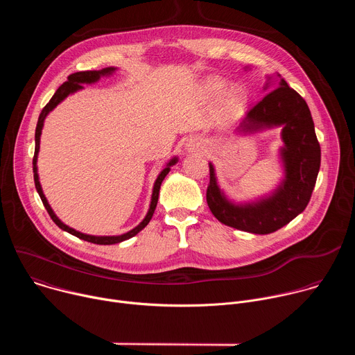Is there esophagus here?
Wrapping results in <instances>:
<instances>
[{
	"label": "esophagus",
	"instance_id": "34e87169",
	"mask_svg": "<svg viewBox=\"0 0 355 355\" xmlns=\"http://www.w3.org/2000/svg\"><path fill=\"white\" fill-rule=\"evenodd\" d=\"M187 148H188V151H198V150L204 148V143H202V140L199 137H192L188 140Z\"/></svg>",
	"mask_w": 355,
	"mask_h": 355
}]
</instances>
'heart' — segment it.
<instances>
[{"label": "heart", "instance_id": "b5f03b06", "mask_svg": "<svg viewBox=\"0 0 355 355\" xmlns=\"http://www.w3.org/2000/svg\"><path fill=\"white\" fill-rule=\"evenodd\" d=\"M227 85V81L222 77L212 76L207 78L200 85V94L205 99H215L220 95L222 98L219 101V112L220 115L227 121L237 119L241 112L244 111V107L247 104V92L241 85Z\"/></svg>", "mask_w": 355, "mask_h": 355}]
</instances>
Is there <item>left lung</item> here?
Here are the masks:
<instances>
[{"mask_svg":"<svg viewBox=\"0 0 355 355\" xmlns=\"http://www.w3.org/2000/svg\"><path fill=\"white\" fill-rule=\"evenodd\" d=\"M274 82L277 88L247 112L234 132L252 135L281 128L284 146L279 147V160L284 178L278 187L254 200L234 202L220 189L215 167L209 163L207 202L211 212L223 225L254 234L272 233L305 211L320 168V144L306 101L278 73L275 81L267 77L264 89H270Z\"/></svg>","mask_w":355,"mask_h":355,"instance_id":"left-lung-1","label":"left lung"}]
</instances>
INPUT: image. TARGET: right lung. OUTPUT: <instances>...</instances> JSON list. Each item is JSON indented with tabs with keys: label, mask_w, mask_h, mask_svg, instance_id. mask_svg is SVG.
<instances>
[{
	"label": "right lung",
	"mask_w": 355,
	"mask_h": 355,
	"mask_svg": "<svg viewBox=\"0 0 355 355\" xmlns=\"http://www.w3.org/2000/svg\"><path fill=\"white\" fill-rule=\"evenodd\" d=\"M116 71V67H107V69H103V70H92V71H78V73H74V74H70L67 81L63 83L58 91L55 92V95L52 96V99L49 101V103L46 104V107L42 110L40 115H39V119H37V125H36V130H35V156H33V180H35V187H36V191L43 202V205L47 211V214L50 215V218H52V220L64 232L81 239V240H85V241H89V243H94V244H116V243H121L123 240H128L133 236H136L140 230H143L147 223L150 222L151 216H153L155 214V209L157 207V200H159V192H160V187H162V182L163 180L166 178V175L170 173L171 167L174 164H177L178 162V157H173L167 164L166 167L162 170V173L159 174L157 180L155 181V187H153V193H151V200H150V207H148V211L144 216V219L132 230H129L128 233H123V234H119V236H92V234H85V233H81L67 225H64L58 216L56 214L53 212L52 207L49 205V202L42 191V185H40V181H39V174H37V155H39V147H40V135H42V129H43V123H44V119L46 116L52 112L62 101H64L70 94H74L80 89H83V84H94L96 81H99L101 77H110L112 76L114 73Z\"/></svg>",
	"instance_id": "obj_1"
}]
</instances>
